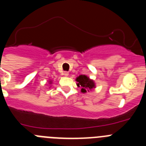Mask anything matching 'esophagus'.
<instances>
[{
  "label": "esophagus",
  "instance_id": "esophagus-1",
  "mask_svg": "<svg viewBox=\"0 0 146 146\" xmlns=\"http://www.w3.org/2000/svg\"><path fill=\"white\" fill-rule=\"evenodd\" d=\"M64 74V75L65 76V77H67V76H69V72H64V74Z\"/></svg>",
  "mask_w": 146,
  "mask_h": 146
}]
</instances>
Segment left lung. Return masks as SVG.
Instances as JSON below:
<instances>
[{"mask_svg": "<svg viewBox=\"0 0 146 146\" xmlns=\"http://www.w3.org/2000/svg\"><path fill=\"white\" fill-rule=\"evenodd\" d=\"M76 81L77 82V86H80L82 88L81 91L82 93H86L89 91V90L95 88V83L92 80L89 79L86 75H80L77 77Z\"/></svg>", "mask_w": 146, "mask_h": 146, "instance_id": "obj_1", "label": "left lung"}]
</instances>
